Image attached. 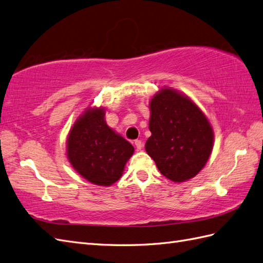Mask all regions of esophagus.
I'll list each match as a JSON object with an SVG mask.
<instances>
[{"mask_svg":"<svg viewBox=\"0 0 263 263\" xmlns=\"http://www.w3.org/2000/svg\"><path fill=\"white\" fill-rule=\"evenodd\" d=\"M134 144H136L138 150H141L142 146H143V143H142L141 140H136V141H134Z\"/></svg>","mask_w":263,"mask_h":263,"instance_id":"obj_1","label":"esophagus"}]
</instances>
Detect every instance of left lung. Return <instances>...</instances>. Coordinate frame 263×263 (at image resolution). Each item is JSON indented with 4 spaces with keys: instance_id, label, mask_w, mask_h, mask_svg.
<instances>
[{
    "instance_id": "8db88e82",
    "label": "left lung",
    "mask_w": 263,
    "mask_h": 263,
    "mask_svg": "<svg viewBox=\"0 0 263 263\" xmlns=\"http://www.w3.org/2000/svg\"><path fill=\"white\" fill-rule=\"evenodd\" d=\"M150 111L146 154L168 179L181 182L193 178L213 149L214 134L209 120L196 104L172 88L152 97Z\"/></svg>"
}]
</instances>
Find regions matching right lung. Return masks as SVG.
I'll return each instance as SVG.
<instances>
[{"label":"right lung","mask_w":263,"mask_h":263,"mask_svg":"<svg viewBox=\"0 0 263 263\" xmlns=\"http://www.w3.org/2000/svg\"><path fill=\"white\" fill-rule=\"evenodd\" d=\"M104 115L103 108H90L76 121L67 140V154L71 166L85 179L111 186L121 178L134 148L107 126Z\"/></svg>","instance_id":"obj_1"}]
</instances>
